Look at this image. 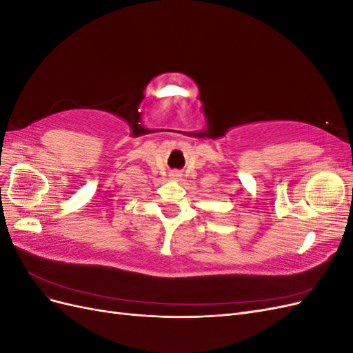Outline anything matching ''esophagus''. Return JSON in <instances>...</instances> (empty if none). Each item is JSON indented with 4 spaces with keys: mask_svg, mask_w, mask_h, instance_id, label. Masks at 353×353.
I'll return each mask as SVG.
<instances>
[{
    "mask_svg": "<svg viewBox=\"0 0 353 353\" xmlns=\"http://www.w3.org/2000/svg\"><path fill=\"white\" fill-rule=\"evenodd\" d=\"M175 176H179V175H178V174H176V175H175Z\"/></svg>",
    "mask_w": 353,
    "mask_h": 353,
    "instance_id": "34e87169",
    "label": "esophagus"
}]
</instances>
